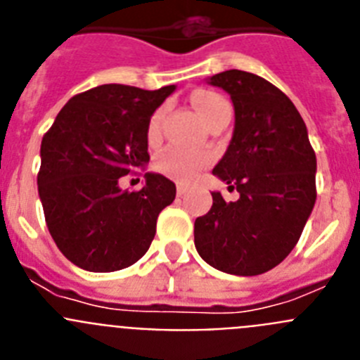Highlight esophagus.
<instances>
[{
  "instance_id": "1",
  "label": "esophagus",
  "mask_w": 360,
  "mask_h": 360,
  "mask_svg": "<svg viewBox=\"0 0 360 360\" xmlns=\"http://www.w3.org/2000/svg\"><path fill=\"white\" fill-rule=\"evenodd\" d=\"M176 193H178V196H184L187 193V186L186 184H178L176 186Z\"/></svg>"
}]
</instances>
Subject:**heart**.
I'll return each mask as SVG.
<instances>
[{
    "mask_svg": "<svg viewBox=\"0 0 360 360\" xmlns=\"http://www.w3.org/2000/svg\"><path fill=\"white\" fill-rule=\"evenodd\" d=\"M191 101H193V106L196 108L203 124H207L212 117L218 115L219 111H224L229 108L227 101L221 95L209 90L196 91V94H193ZM160 119L162 113L157 111L151 117V120H149V141H155L158 133H160ZM205 164H207V158L202 157V155H196V153L186 151V149L180 148H171L162 153V155H158V158L155 160V169L158 173L165 174V176L173 178L176 182H191Z\"/></svg>",
    "mask_w": 360,
    "mask_h": 360,
    "instance_id": "1",
    "label": "heart"
}]
</instances>
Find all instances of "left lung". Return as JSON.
<instances>
[{"instance_id": "obj_1", "label": "left lung", "mask_w": 360, "mask_h": 360, "mask_svg": "<svg viewBox=\"0 0 360 360\" xmlns=\"http://www.w3.org/2000/svg\"><path fill=\"white\" fill-rule=\"evenodd\" d=\"M231 95L234 131L212 174L240 198L195 221V245L205 263L234 276H257L285 259L316 203V153L297 108L259 75L227 70L207 79Z\"/></svg>"}]
</instances>
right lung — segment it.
<instances>
[{
  "instance_id": "obj_1",
  "label": "right lung",
  "mask_w": 360,
  "mask_h": 360,
  "mask_svg": "<svg viewBox=\"0 0 360 360\" xmlns=\"http://www.w3.org/2000/svg\"><path fill=\"white\" fill-rule=\"evenodd\" d=\"M176 86L103 84L72 97L41 142L37 189L53 241L73 265L113 272L139 262L173 203L169 178L146 173L141 191L119 178L149 162L148 126Z\"/></svg>"
}]
</instances>
